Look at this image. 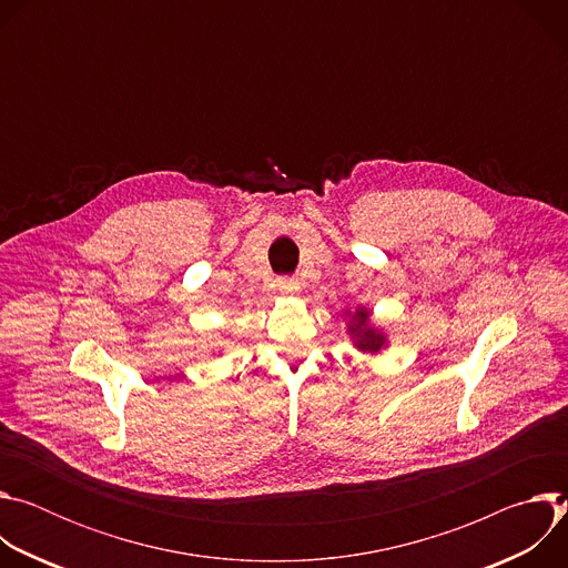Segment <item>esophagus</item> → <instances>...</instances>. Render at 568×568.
I'll use <instances>...</instances> for the list:
<instances>
[{"mask_svg":"<svg viewBox=\"0 0 568 568\" xmlns=\"http://www.w3.org/2000/svg\"><path fill=\"white\" fill-rule=\"evenodd\" d=\"M278 292L283 296H296L301 292V283L296 278H278Z\"/></svg>","mask_w":568,"mask_h":568,"instance_id":"obj_1","label":"esophagus"}]
</instances>
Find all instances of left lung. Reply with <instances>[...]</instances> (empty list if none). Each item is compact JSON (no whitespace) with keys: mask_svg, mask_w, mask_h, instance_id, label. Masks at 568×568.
Listing matches in <instances>:
<instances>
[{"mask_svg":"<svg viewBox=\"0 0 568 568\" xmlns=\"http://www.w3.org/2000/svg\"><path fill=\"white\" fill-rule=\"evenodd\" d=\"M346 321V331L353 346L364 355H382L388 348V335L373 323V312L366 305H357L355 310H342Z\"/></svg>","mask_w":568,"mask_h":568,"instance_id":"obj_1","label":"left lung"}]
</instances>
